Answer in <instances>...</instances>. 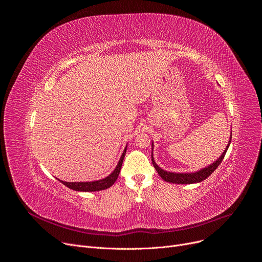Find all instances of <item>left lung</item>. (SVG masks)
Returning a JSON list of instances; mask_svg holds the SVG:
<instances>
[{
	"instance_id": "obj_1",
	"label": "left lung",
	"mask_w": 262,
	"mask_h": 262,
	"mask_svg": "<svg viewBox=\"0 0 262 262\" xmlns=\"http://www.w3.org/2000/svg\"><path fill=\"white\" fill-rule=\"evenodd\" d=\"M231 138H232V135L230 136V140H229V143L228 145L226 146V149L224 150V152L222 154V156L214 162L212 163L211 165H209L208 167L206 168H203L201 169L200 171L198 172H194V173H173V172H168V171H165L163 170L162 168H160L155 160H154V156H151V160H152V164H154V167L156 168L157 172L159 173V175L167 182H171V183H178V184H189V183H197V182H200L204 179H206L210 174H212V172L219 167V165L222 163L224 157H225L226 152H227V149L231 143ZM152 147H154V143H152ZM154 150V148H152ZM152 155V154H151Z\"/></svg>"
}]
</instances>
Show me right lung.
<instances>
[{
  "instance_id": "add662e5",
  "label": "right lung",
  "mask_w": 262,
  "mask_h": 262,
  "mask_svg": "<svg viewBox=\"0 0 262 262\" xmlns=\"http://www.w3.org/2000/svg\"><path fill=\"white\" fill-rule=\"evenodd\" d=\"M125 154H126V147L124 149V151H123V154L120 158V161L118 162V165L116 166L115 170L103 179L96 180V181H87V182H67V181H62L60 179H58V180H60V182H62L64 185L67 186V188H69L73 191L96 192V191L105 190V189L110 188V186L113 185L115 183V181L117 180L120 170H121V167H122V163H123Z\"/></svg>"
}]
</instances>
